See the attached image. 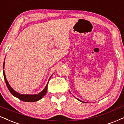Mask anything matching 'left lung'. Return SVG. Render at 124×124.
I'll return each mask as SVG.
<instances>
[{"instance_id": "left-lung-1", "label": "left lung", "mask_w": 124, "mask_h": 124, "mask_svg": "<svg viewBox=\"0 0 124 124\" xmlns=\"http://www.w3.org/2000/svg\"><path fill=\"white\" fill-rule=\"evenodd\" d=\"M78 101H80V100H78Z\"/></svg>"}]
</instances>
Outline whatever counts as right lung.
<instances>
[{
    "instance_id": "obj_1",
    "label": "right lung",
    "mask_w": 124,
    "mask_h": 124,
    "mask_svg": "<svg viewBox=\"0 0 124 124\" xmlns=\"http://www.w3.org/2000/svg\"><path fill=\"white\" fill-rule=\"evenodd\" d=\"M4 65V62L3 63V66ZM3 75H4V80H5L6 84V85L8 88V90L10 91V92H11V93L13 96L17 97V98H18L19 99H20L21 101H24V102H36V101H39V100L41 99V98H43V96H44L46 94L47 92V85H46V88L43 89V91L42 92H41L40 93H38V94H36V95H22V94H19V93H18L16 91L13 89L10 86V85L8 84V81H7L6 78V76H5V73H4V71H3Z\"/></svg>"
}]
</instances>
